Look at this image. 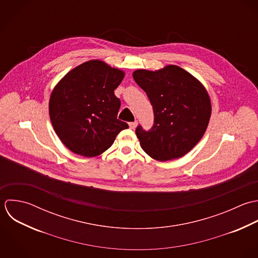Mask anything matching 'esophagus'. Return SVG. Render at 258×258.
Instances as JSON below:
<instances>
[{
    "instance_id": "obj_1",
    "label": "esophagus",
    "mask_w": 258,
    "mask_h": 258,
    "mask_svg": "<svg viewBox=\"0 0 258 258\" xmlns=\"http://www.w3.org/2000/svg\"><path fill=\"white\" fill-rule=\"evenodd\" d=\"M137 124H138V122H137V121H134V122H130V123H129V126H130L131 129H135V128L137 127Z\"/></svg>"
}]
</instances>
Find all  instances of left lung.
Instances as JSON below:
<instances>
[{"instance_id": "obj_1", "label": "left lung", "mask_w": 258, "mask_h": 258, "mask_svg": "<svg viewBox=\"0 0 258 258\" xmlns=\"http://www.w3.org/2000/svg\"><path fill=\"white\" fill-rule=\"evenodd\" d=\"M133 78L146 92L154 111L150 131L136 128L142 149L157 161L181 158L207 129L211 116L208 92L198 79L176 65L157 71L139 69L133 72Z\"/></svg>"}]
</instances>
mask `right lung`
<instances>
[{"label":"right lung","mask_w":258,"mask_h":258,"mask_svg":"<svg viewBox=\"0 0 258 258\" xmlns=\"http://www.w3.org/2000/svg\"><path fill=\"white\" fill-rule=\"evenodd\" d=\"M124 76V71L101 60H90L68 72L53 89L50 119L69 150L85 157L98 156L129 127L117 119L121 103L114 94Z\"/></svg>","instance_id":"obj_1"}]
</instances>
